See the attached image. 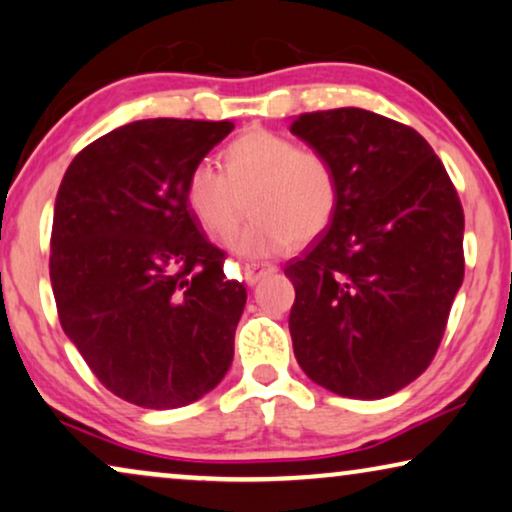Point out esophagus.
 <instances>
[{"mask_svg":"<svg viewBox=\"0 0 512 512\" xmlns=\"http://www.w3.org/2000/svg\"><path fill=\"white\" fill-rule=\"evenodd\" d=\"M277 268L272 263H247L244 265V279H247V284L254 286L258 279L265 277V275H272Z\"/></svg>","mask_w":512,"mask_h":512,"instance_id":"esophagus-1","label":"esophagus"}]
</instances>
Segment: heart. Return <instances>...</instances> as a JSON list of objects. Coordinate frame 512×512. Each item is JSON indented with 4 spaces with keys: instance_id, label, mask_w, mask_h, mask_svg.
<instances>
[{
    "instance_id": "1",
    "label": "heart",
    "mask_w": 512,
    "mask_h": 512,
    "mask_svg": "<svg viewBox=\"0 0 512 512\" xmlns=\"http://www.w3.org/2000/svg\"><path fill=\"white\" fill-rule=\"evenodd\" d=\"M223 174L195 165L184 198L200 226L214 237L235 230L249 195L251 219L228 240L247 256H272L319 237L338 209V177L326 156L300 149L279 132L254 128L221 153Z\"/></svg>"
}]
</instances>
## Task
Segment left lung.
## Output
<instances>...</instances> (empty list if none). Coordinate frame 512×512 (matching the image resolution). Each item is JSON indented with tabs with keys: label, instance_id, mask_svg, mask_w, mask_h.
Returning <instances> with one entry per match:
<instances>
[{
	"label": "left lung",
	"instance_id": "1",
	"mask_svg": "<svg viewBox=\"0 0 512 512\" xmlns=\"http://www.w3.org/2000/svg\"><path fill=\"white\" fill-rule=\"evenodd\" d=\"M291 132L340 191L328 228L284 268L293 354L333 394L391 396L429 368L464 282L459 195L429 142L387 116L314 111Z\"/></svg>",
	"mask_w": 512,
	"mask_h": 512
}]
</instances>
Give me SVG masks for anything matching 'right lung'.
<instances>
[{
	"label": "right lung",
	"instance_id": "obj_1",
	"mask_svg": "<svg viewBox=\"0 0 512 512\" xmlns=\"http://www.w3.org/2000/svg\"><path fill=\"white\" fill-rule=\"evenodd\" d=\"M228 121L149 118L107 132L67 167L53 212L62 331L97 380L139 408L198 401L226 377L247 289L186 205L188 172Z\"/></svg>",
	"mask_w": 512,
	"mask_h": 512
}]
</instances>
